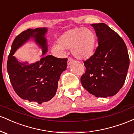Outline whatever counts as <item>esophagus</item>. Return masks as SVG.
<instances>
[{"mask_svg":"<svg viewBox=\"0 0 134 134\" xmlns=\"http://www.w3.org/2000/svg\"><path fill=\"white\" fill-rule=\"evenodd\" d=\"M72 62H73V60H72L71 58H69L68 61H67V64H68V65L69 66L70 65H71Z\"/></svg>","mask_w":134,"mask_h":134,"instance_id":"1","label":"esophagus"}]
</instances>
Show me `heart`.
<instances>
[{
    "label": "heart",
    "mask_w": 134,
    "mask_h": 134,
    "mask_svg": "<svg viewBox=\"0 0 134 134\" xmlns=\"http://www.w3.org/2000/svg\"><path fill=\"white\" fill-rule=\"evenodd\" d=\"M96 37L94 31L87 27H76L63 33L57 40L58 44H53L52 52L63 55L64 49H70L74 57L86 60L93 55Z\"/></svg>",
    "instance_id": "heart-1"
}]
</instances>
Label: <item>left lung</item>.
Wrapping results in <instances>:
<instances>
[{
	"instance_id": "obj_1",
	"label": "left lung",
	"mask_w": 134,
	"mask_h": 134,
	"mask_svg": "<svg viewBox=\"0 0 134 134\" xmlns=\"http://www.w3.org/2000/svg\"><path fill=\"white\" fill-rule=\"evenodd\" d=\"M98 38L93 55L84 62L82 86L98 98L114 96L125 82L129 67L126 44L119 35L104 23L92 24Z\"/></svg>"
}]
</instances>
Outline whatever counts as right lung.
Returning a JSON list of instances; mask_svg holds the SVG:
<instances>
[{"mask_svg":"<svg viewBox=\"0 0 134 134\" xmlns=\"http://www.w3.org/2000/svg\"><path fill=\"white\" fill-rule=\"evenodd\" d=\"M47 27L27 29L14 40L8 57L7 69L14 90L23 99L41 104L55 96L61 74L66 70L67 58L45 55L48 52ZM33 39L42 50L41 59L33 64L20 62L13 55L18 48Z\"/></svg>","mask_w":134,"mask_h":134,"instance_id":"1","label":"right lung"}]
</instances>
